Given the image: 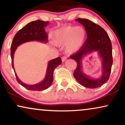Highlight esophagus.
<instances>
[{
	"mask_svg": "<svg viewBox=\"0 0 125 125\" xmlns=\"http://www.w3.org/2000/svg\"><path fill=\"white\" fill-rule=\"evenodd\" d=\"M66 59H67V58L65 57V56H63V57L62 58V61L63 62H65L66 61Z\"/></svg>",
	"mask_w": 125,
	"mask_h": 125,
	"instance_id": "34e87169",
	"label": "esophagus"
}]
</instances>
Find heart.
Returning a JSON list of instances; mask_svg holds the SVG:
<instances>
[{
    "label": "heart",
    "mask_w": 125,
    "mask_h": 125,
    "mask_svg": "<svg viewBox=\"0 0 125 125\" xmlns=\"http://www.w3.org/2000/svg\"><path fill=\"white\" fill-rule=\"evenodd\" d=\"M53 39L58 46L65 44L66 52L74 54L82 49L85 43L87 33L82 27L64 26L53 32Z\"/></svg>",
    "instance_id": "b5f03b06"
}]
</instances>
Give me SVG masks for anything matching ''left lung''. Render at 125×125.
<instances>
[{
	"mask_svg": "<svg viewBox=\"0 0 125 125\" xmlns=\"http://www.w3.org/2000/svg\"><path fill=\"white\" fill-rule=\"evenodd\" d=\"M83 24L87 32V38L82 49L70 56L77 63L74 76L81 85L90 89L101 87L109 80L113 64L112 46L109 36L105 30L99 25L86 19H76ZM93 52H97L102 62V75L97 79L86 74L82 70V59Z\"/></svg>",
	"mask_w": 125,
	"mask_h": 125,
	"instance_id": "1",
	"label": "left lung"
}]
</instances>
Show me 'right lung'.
<instances>
[{"mask_svg":"<svg viewBox=\"0 0 125 125\" xmlns=\"http://www.w3.org/2000/svg\"><path fill=\"white\" fill-rule=\"evenodd\" d=\"M49 21H44L38 20L28 23L23 29L18 31L15 35L11 48V56L12 66L14 69L16 80L21 86L29 90L42 91L49 88L53 81V73L55 68L62 63V60L58 57L48 62L45 77L41 82L35 84H27L21 82L16 74L14 67V56L18 46L23 43L31 41H38L42 43L48 42V35L44 28L48 26Z\"/></svg>","mask_w":125,"mask_h":125,"instance_id":"right-lung-1","label":"right lung"}]
</instances>
